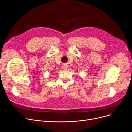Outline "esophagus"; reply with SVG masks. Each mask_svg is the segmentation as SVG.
<instances>
[{
  "label": "esophagus",
  "instance_id": "1",
  "mask_svg": "<svg viewBox=\"0 0 132 132\" xmlns=\"http://www.w3.org/2000/svg\"><path fill=\"white\" fill-rule=\"evenodd\" d=\"M62 69L64 70H66L68 69V65L65 64H64L62 65Z\"/></svg>",
  "mask_w": 132,
  "mask_h": 132
}]
</instances>
